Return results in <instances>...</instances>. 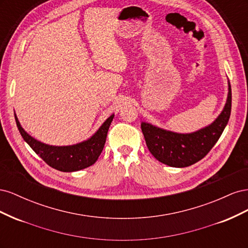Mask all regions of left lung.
I'll list each match as a JSON object with an SVG mask.
<instances>
[{"label": "left lung", "mask_w": 248, "mask_h": 248, "mask_svg": "<svg viewBox=\"0 0 248 248\" xmlns=\"http://www.w3.org/2000/svg\"><path fill=\"white\" fill-rule=\"evenodd\" d=\"M232 90L228 79L226 104L214 121L202 128L180 133L160 128L151 123H140L149 151L155 158L171 168H186L200 161L213 148L226 128L231 116Z\"/></svg>", "instance_id": "1"}]
</instances>
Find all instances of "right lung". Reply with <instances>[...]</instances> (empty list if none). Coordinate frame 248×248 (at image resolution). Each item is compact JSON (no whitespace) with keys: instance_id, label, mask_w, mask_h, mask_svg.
<instances>
[{"instance_id":"obj_1","label":"right lung","mask_w":248,"mask_h":248,"mask_svg":"<svg viewBox=\"0 0 248 248\" xmlns=\"http://www.w3.org/2000/svg\"><path fill=\"white\" fill-rule=\"evenodd\" d=\"M14 117L22 139L37 155L40 156V158L49 167L58 170L71 172L86 169L97 161L106 144L109 125L115 115H110L102 123L98 130L89 139L69 146L47 145L34 139L22 128L16 112Z\"/></svg>"}]
</instances>
